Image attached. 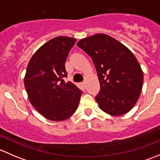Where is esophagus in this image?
Returning <instances> with one entry per match:
<instances>
[{
  "label": "esophagus",
  "mask_w": 160,
  "mask_h": 160,
  "mask_svg": "<svg viewBox=\"0 0 160 160\" xmlns=\"http://www.w3.org/2000/svg\"><path fill=\"white\" fill-rule=\"evenodd\" d=\"M80 84H81L82 88H86V83H85V82H82V83H80Z\"/></svg>",
  "instance_id": "esophagus-1"
}]
</instances>
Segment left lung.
I'll return each mask as SVG.
<instances>
[{"label": "left lung", "mask_w": 160, "mask_h": 160, "mask_svg": "<svg viewBox=\"0 0 160 160\" xmlns=\"http://www.w3.org/2000/svg\"><path fill=\"white\" fill-rule=\"evenodd\" d=\"M77 46L91 57L97 70L101 90L95 99L101 110L114 116L128 112L143 83L142 70L133 53L105 34L83 38Z\"/></svg>", "instance_id": "left-lung-1"}]
</instances>
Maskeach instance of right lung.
Masks as SVG:
<instances>
[{"instance_id": "add662e5", "label": "right lung", "mask_w": 160, "mask_h": 160, "mask_svg": "<svg viewBox=\"0 0 160 160\" xmlns=\"http://www.w3.org/2000/svg\"><path fill=\"white\" fill-rule=\"evenodd\" d=\"M77 40L59 36L42 46L32 56L25 77V88L31 104L46 118L60 122L77 109L82 90L67 77L65 62Z\"/></svg>"}]
</instances>
